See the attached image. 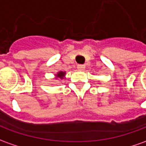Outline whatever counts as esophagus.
<instances>
[{"mask_svg": "<svg viewBox=\"0 0 146 146\" xmlns=\"http://www.w3.org/2000/svg\"><path fill=\"white\" fill-rule=\"evenodd\" d=\"M85 65H83V64H78L77 65V68L79 69V70H84L85 69Z\"/></svg>", "mask_w": 146, "mask_h": 146, "instance_id": "obj_1", "label": "esophagus"}]
</instances>
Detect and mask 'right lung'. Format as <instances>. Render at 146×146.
I'll return each instance as SVG.
<instances>
[{
	"label": "right lung",
	"mask_w": 146,
	"mask_h": 146,
	"mask_svg": "<svg viewBox=\"0 0 146 146\" xmlns=\"http://www.w3.org/2000/svg\"><path fill=\"white\" fill-rule=\"evenodd\" d=\"M64 75H65V72L63 71H60L57 75H56V78H60V79H63L64 78Z\"/></svg>",
	"instance_id": "obj_1"
}]
</instances>
